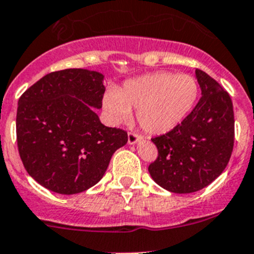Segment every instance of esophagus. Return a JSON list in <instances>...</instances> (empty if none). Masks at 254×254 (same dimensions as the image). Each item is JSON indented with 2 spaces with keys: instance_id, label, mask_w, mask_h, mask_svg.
Instances as JSON below:
<instances>
[{
  "instance_id": "34e87169",
  "label": "esophagus",
  "mask_w": 254,
  "mask_h": 254,
  "mask_svg": "<svg viewBox=\"0 0 254 254\" xmlns=\"http://www.w3.org/2000/svg\"><path fill=\"white\" fill-rule=\"evenodd\" d=\"M142 139L141 135L136 134V132L134 131H129L127 132V142L130 143V145H135L137 141H140V140Z\"/></svg>"
}]
</instances>
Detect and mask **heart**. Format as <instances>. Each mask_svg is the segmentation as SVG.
Here are the masks:
<instances>
[{"label": "heart", "instance_id": "b5f03b06", "mask_svg": "<svg viewBox=\"0 0 254 254\" xmlns=\"http://www.w3.org/2000/svg\"><path fill=\"white\" fill-rule=\"evenodd\" d=\"M199 83L189 73L155 72L109 88L103 97L104 111L115 124L127 122L136 109L139 124L150 134H166L193 111Z\"/></svg>", "mask_w": 254, "mask_h": 254}]
</instances>
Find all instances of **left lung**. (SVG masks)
<instances>
[{"label":"left lung","mask_w":254,"mask_h":254,"mask_svg":"<svg viewBox=\"0 0 254 254\" xmlns=\"http://www.w3.org/2000/svg\"><path fill=\"white\" fill-rule=\"evenodd\" d=\"M201 97L173 130L153 137L158 150L148 172L172 193L198 191L226 168L235 139L234 107L230 94L204 71L195 70Z\"/></svg>","instance_id":"left-lung-1"}]
</instances>
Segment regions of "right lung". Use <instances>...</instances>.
<instances>
[{"mask_svg": "<svg viewBox=\"0 0 254 254\" xmlns=\"http://www.w3.org/2000/svg\"><path fill=\"white\" fill-rule=\"evenodd\" d=\"M104 76L84 68L45 75L18 101L16 129L28 175L59 194H77L98 183L127 132L103 125Z\"/></svg>", "mask_w": 254, "mask_h": 254, "instance_id": "obj_1", "label": "right lung"}]
</instances>
